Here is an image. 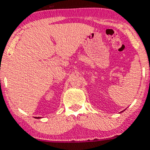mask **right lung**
<instances>
[{"instance_id": "1", "label": "right lung", "mask_w": 150, "mask_h": 150, "mask_svg": "<svg viewBox=\"0 0 150 150\" xmlns=\"http://www.w3.org/2000/svg\"><path fill=\"white\" fill-rule=\"evenodd\" d=\"M39 118V117H38V118Z\"/></svg>"}]
</instances>
